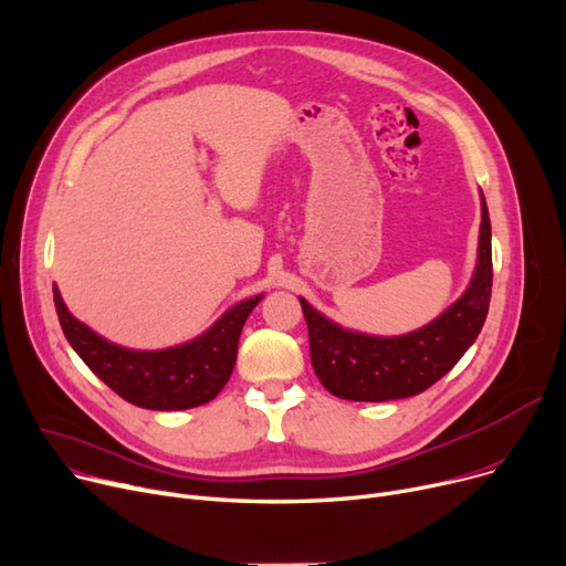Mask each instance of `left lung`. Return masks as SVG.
Listing matches in <instances>:
<instances>
[{"mask_svg":"<svg viewBox=\"0 0 566 566\" xmlns=\"http://www.w3.org/2000/svg\"><path fill=\"white\" fill-rule=\"evenodd\" d=\"M480 238L473 276L439 317L402 336L347 328L298 296L308 324L311 363L322 386L340 400L388 402L418 395L448 375L480 336L491 298V221L480 189Z\"/></svg>","mask_w":566,"mask_h":566,"instance_id":"1","label":"left lung"}]
</instances>
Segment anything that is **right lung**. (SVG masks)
I'll use <instances>...</instances> for the list:
<instances>
[{
	"label": "right lung",
	"mask_w": 566,
	"mask_h": 566,
	"mask_svg": "<svg viewBox=\"0 0 566 566\" xmlns=\"http://www.w3.org/2000/svg\"><path fill=\"white\" fill-rule=\"evenodd\" d=\"M54 306L77 356L125 402L150 411H182L208 405L219 395L238 360L247 317L264 294L230 306L201 336L164 349H129L109 343L80 322L54 283Z\"/></svg>",
	"instance_id": "obj_1"
}]
</instances>
